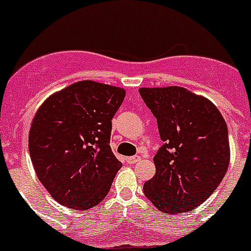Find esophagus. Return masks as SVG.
I'll list each match as a JSON object with an SVG mask.
<instances>
[{"mask_svg":"<svg viewBox=\"0 0 251 251\" xmlns=\"http://www.w3.org/2000/svg\"><path fill=\"white\" fill-rule=\"evenodd\" d=\"M141 161V157L139 156H132V157H127V162L129 165H134L137 162Z\"/></svg>","mask_w":251,"mask_h":251,"instance_id":"esophagus-1","label":"esophagus"}]
</instances>
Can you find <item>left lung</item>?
Instances as JSON below:
<instances>
[{
  "label": "left lung",
  "mask_w": 251,
  "mask_h": 251,
  "mask_svg": "<svg viewBox=\"0 0 251 251\" xmlns=\"http://www.w3.org/2000/svg\"><path fill=\"white\" fill-rule=\"evenodd\" d=\"M163 141L153 162L156 175L143 186L163 214L191 211L212 195L230 162L229 133L216 106L181 86L141 88Z\"/></svg>",
  "instance_id": "8db88e82"
}]
</instances>
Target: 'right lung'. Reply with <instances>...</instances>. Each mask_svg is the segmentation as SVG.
Segmentation results:
<instances>
[{
	"instance_id": "obj_1",
	"label": "right lung",
	"mask_w": 251,
	"mask_h": 251,
	"mask_svg": "<svg viewBox=\"0 0 251 251\" xmlns=\"http://www.w3.org/2000/svg\"><path fill=\"white\" fill-rule=\"evenodd\" d=\"M126 92L92 80L72 84L35 114L28 150L40 182L57 202L88 210L104 200L122 167L110 148L112 119Z\"/></svg>"
}]
</instances>
